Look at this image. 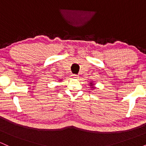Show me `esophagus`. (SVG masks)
Here are the masks:
<instances>
[{"label":"esophagus","mask_w":146,"mask_h":146,"mask_svg":"<svg viewBox=\"0 0 146 146\" xmlns=\"http://www.w3.org/2000/svg\"><path fill=\"white\" fill-rule=\"evenodd\" d=\"M72 77H73V78H79L78 75H75V74L72 75Z\"/></svg>","instance_id":"esophagus-1"}]
</instances>
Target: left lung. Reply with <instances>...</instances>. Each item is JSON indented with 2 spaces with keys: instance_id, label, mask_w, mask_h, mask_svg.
Returning a JSON list of instances; mask_svg holds the SVG:
<instances>
[{
  "instance_id": "1",
  "label": "left lung",
  "mask_w": 146,
  "mask_h": 146,
  "mask_svg": "<svg viewBox=\"0 0 146 146\" xmlns=\"http://www.w3.org/2000/svg\"><path fill=\"white\" fill-rule=\"evenodd\" d=\"M90 86H91L92 88H95V87L93 86V84L92 83H90Z\"/></svg>"
}]
</instances>
